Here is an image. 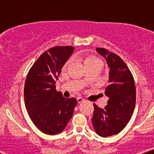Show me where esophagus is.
<instances>
[{
  "mask_svg": "<svg viewBox=\"0 0 154 154\" xmlns=\"http://www.w3.org/2000/svg\"><path fill=\"white\" fill-rule=\"evenodd\" d=\"M77 99V102H78V103H81V102L84 101V100H85L84 98H82V97H78Z\"/></svg>",
  "mask_w": 154,
  "mask_h": 154,
  "instance_id": "34e87169",
  "label": "esophagus"
}]
</instances>
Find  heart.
I'll return each mask as SVG.
<instances>
[{"instance_id": "obj_1", "label": "heart", "mask_w": 154, "mask_h": 154, "mask_svg": "<svg viewBox=\"0 0 154 154\" xmlns=\"http://www.w3.org/2000/svg\"><path fill=\"white\" fill-rule=\"evenodd\" d=\"M70 63V61H67L65 64V66H67L69 63ZM85 63L86 66H90V65H93V64H97V63H101L102 62L100 61V59H98V58L95 57V56H88L85 59Z\"/></svg>"}]
</instances>
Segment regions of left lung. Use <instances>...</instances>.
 I'll return each mask as SVG.
<instances>
[{
  "mask_svg": "<svg viewBox=\"0 0 154 154\" xmlns=\"http://www.w3.org/2000/svg\"><path fill=\"white\" fill-rule=\"evenodd\" d=\"M96 51L110 68V85L105 91L109 97L105 108L93 103L92 123L98 135L106 137L119 133L130 121L135 106L136 89L131 72L118 55L103 48H97Z\"/></svg>",
  "mask_w": 154,
  "mask_h": 154,
  "instance_id": "obj_1",
  "label": "left lung"
}]
</instances>
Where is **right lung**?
Instances as JSON below:
<instances>
[{"mask_svg": "<svg viewBox=\"0 0 154 154\" xmlns=\"http://www.w3.org/2000/svg\"><path fill=\"white\" fill-rule=\"evenodd\" d=\"M75 48L56 46L44 52L28 72L24 84V103L35 126L43 133L62 132L73 115L77 100L56 91V80Z\"/></svg>", "mask_w": 154, "mask_h": 154, "instance_id": "add662e5", "label": "right lung"}]
</instances>
